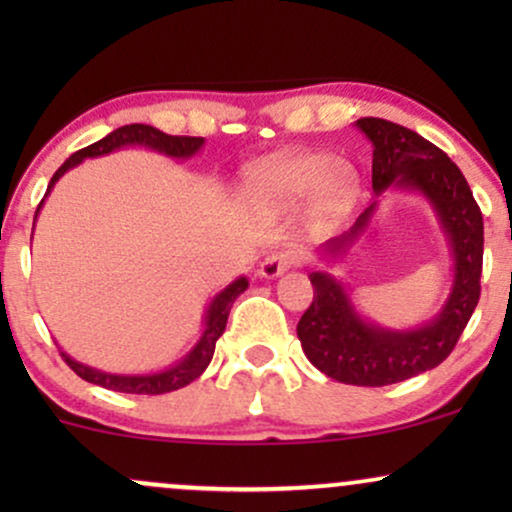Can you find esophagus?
<instances>
[{"label":"esophagus","mask_w":512,"mask_h":512,"mask_svg":"<svg viewBox=\"0 0 512 512\" xmlns=\"http://www.w3.org/2000/svg\"><path fill=\"white\" fill-rule=\"evenodd\" d=\"M301 252L296 248H281V250H274L269 252L267 257H264L260 267H257V274L262 276V279H276V276H281L286 272V269L296 267V264H301Z\"/></svg>","instance_id":"esophagus-1"}]
</instances>
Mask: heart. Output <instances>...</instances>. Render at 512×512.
Here are the masks:
<instances>
[{
    "label": "heart",
    "instance_id": "1",
    "mask_svg": "<svg viewBox=\"0 0 512 512\" xmlns=\"http://www.w3.org/2000/svg\"><path fill=\"white\" fill-rule=\"evenodd\" d=\"M252 187L264 197L289 202L313 195L317 214L342 216L354 202L358 178L349 163L327 154H293L257 168Z\"/></svg>",
    "mask_w": 512,
    "mask_h": 512
}]
</instances>
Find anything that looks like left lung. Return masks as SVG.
Segmentation results:
<instances>
[{
    "instance_id": "obj_1",
    "label": "left lung",
    "mask_w": 512,
    "mask_h": 512,
    "mask_svg": "<svg viewBox=\"0 0 512 512\" xmlns=\"http://www.w3.org/2000/svg\"><path fill=\"white\" fill-rule=\"evenodd\" d=\"M356 127L373 144V192L387 187L419 192L436 211L452 255V289L440 313L414 330H387L356 310L349 291L330 272L308 276L315 298L296 332L317 370L346 385L383 387L440 366L467 327L479 303L484 219L462 170L448 154L407 127L380 117H361ZM378 202L358 216L342 236L322 245V255L337 260L368 231Z\"/></svg>"
}]
</instances>
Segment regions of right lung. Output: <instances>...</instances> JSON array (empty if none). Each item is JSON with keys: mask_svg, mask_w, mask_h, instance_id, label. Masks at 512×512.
Here are the masks:
<instances>
[{"mask_svg": "<svg viewBox=\"0 0 512 512\" xmlns=\"http://www.w3.org/2000/svg\"><path fill=\"white\" fill-rule=\"evenodd\" d=\"M125 146H144V149L158 151V154L170 156V158H192L199 149L204 146L202 137H173V134L161 132V129L151 127V125H125L115 132H110L108 137H103L101 142L86 146V149L76 151L57 168V173L52 175L48 192L45 197L50 195V190L55 187V182L62 178L67 170H72L74 166H79L84 158H96V156H105L113 154L117 149H125ZM43 197V202H45ZM43 202L38 204V211L43 207ZM38 211H35V219H38ZM248 289V279L245 276H238L233 284H228L221 293H216L214 301L209 303L207 313H204V332L199 337V342L192 346L190 354L182 356L178 363L166 370H158V373H144V375H120V373H105V370L91 368L86 363L74 361L72 356L64 354L62 358L67 361V366L74 370L79 378H84L86 383L101 385L105 390H115V392H127V395H166V392L180 390V387L190 385L192 380H197L199 375L207 370L211 363V356H214L216 342L226 330L228 322V313H231V305L236 298Z\"/></svg>", "mask_w": 512, "mask_h": 512, "instance_id": "add662e5", "label": "right lung"}]
</instances>
